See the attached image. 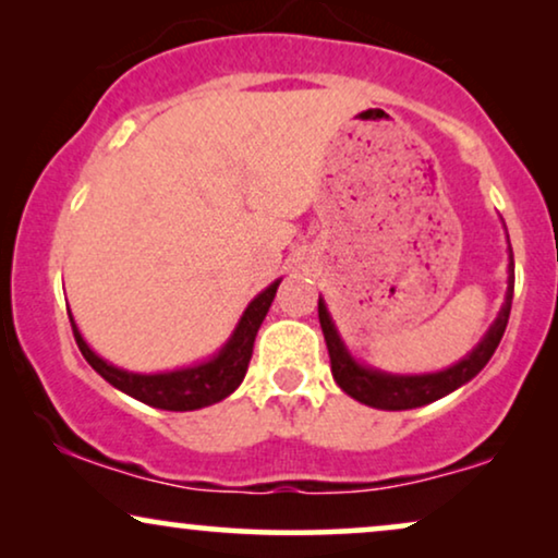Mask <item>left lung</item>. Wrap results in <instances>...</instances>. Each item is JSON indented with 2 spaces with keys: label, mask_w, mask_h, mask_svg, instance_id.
<instances>
[{
  "label": "left lung",
  "mask_w": 558,
  "mask_h": 558,
  "mask_svg": "<svg viewBox=\"0 0 558 558\" xmlns=\"http://www.w3.org/2000/svg\"><path fill=\"white\" fill-rule=\"evenodd\" d=\"M510 243V241H508ZM512 289H515V262H512L510 248V264H508V292H505V302L497 320L489 325L484 338L476 343L472 353H466L459 364L444 368L436 374H387L379 368L359 364L351 356L345 343L338 336L336 323L325 307V302H317V317H320V328L325 336V345L330 353V372L336 385L343 389L345 395L359 400L361 404L376 410H412L423 408V404L436 402L440 397L451 395L453 389L466 385L476 374L487 366L497 345L502 341V332L508 328V317L512 307Z\"/></svg>",
  "instance_id": "1"
}]
</instances>
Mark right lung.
<instances>
[{
	"instance_id": "1",
	"label": "right lung",
	"mask_w": 558,
	"mask_h": 558,
	"mask_svg": "<svg viewBox=\"0 0 558 558\" xmlns=\"http://www.w3.org/2000/svg\"><path fill=\"white\" fill-rule=\"evenodd\" d=\"M279 281L281 279L266 287L258 296H253V302L245 307L241 320H238L233 336L228 338V343L222 345L213 359L186 368H177V372L135 374L107 364L105 359H99L97 353L86 345L82 332L76 328L74 317H71V328H74L78 351L84 353L89 366L102 376V379L110 381L112 387H118L120 392L135 397V400L146 402L150 408L158 410H199L207 408V404L226 400L228 395H233L235 389L241 387L243 376L248 372L253 341H256V332L262 328L266 313H269L274 296H277Z\"/></svg>"
}]
</instances>
